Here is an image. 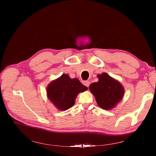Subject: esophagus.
Returning a JSON list of instances; mask_svg holds the SVG:
<instances>
[{
	"label": "esophagus",
	"instance_id": "obj_1",
	"mask_svg": "<svg viewBox=\"0 0 156 156\" xmlns=\"http://www.w3.org/2000/svg\"><path fill=\"white\" fill-rule=\"evenodd\" d=\"M90 81H84L83 82V84L84 85H85L86 87H89V85H90Z\"/></svg>",
	"mask_w": 156,
	"mask_h": 156
}]
</instances>
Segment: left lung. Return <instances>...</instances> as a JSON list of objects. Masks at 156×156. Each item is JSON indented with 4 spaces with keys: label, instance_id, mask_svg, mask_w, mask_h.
Returning a JSON list of instances; mask_svg holds the SVG:
<instances>
[{
    "label": "left lung",
    "instance_id": "1",
    "mask_svg": "<svg viewBox=\"0 0 156 156\" xmlns=\"http://www.w3.org/2000/svg\"><path fill=\"white\" fill-rule=\"evenodd\" d=\"M98 77V82L90 84V90L99 107L105 110L112 109L123 98L124 88L119 81L107 73L99 74Z\"/></svg>",
    "mask_w": 156,
    "mask_h": 156
}]
</instances>
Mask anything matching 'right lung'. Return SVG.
Masks as SVG:
<instances>
[{
  "instance_id": "1",
  "label": "right lung",
  "mask_w": 156,
  "mask_h": 156,
  "mask_svg": "<svg viewBox=\"0 0 156 156\" xmlns=\"http://www.w3.org/2000/svg\"><path fill=\"white\" fill-rule=\"evenodd\" d=\"M87 90L78 79H72L68 75L62 74L48 84L47 96L58 110L66 111L73 106L80 92Z\"/></svg>"
}]
</instances>
